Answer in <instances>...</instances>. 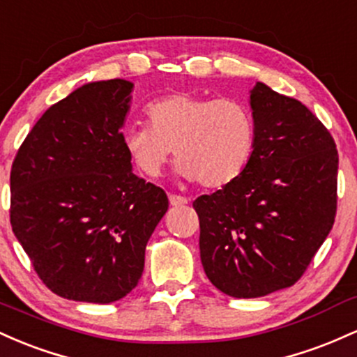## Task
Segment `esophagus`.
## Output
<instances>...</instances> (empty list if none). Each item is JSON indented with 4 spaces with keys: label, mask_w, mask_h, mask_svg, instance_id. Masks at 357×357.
Instances as JSON below:
<instances>
[{
    "label": "esophagus",
    "mask_w": 357,
    "mask_h": 357,
    "mask_svg": "<svg viewBox=\"0 0 357 357\" xmlns=\"http://www.w3.org/2000/svg\"><path fill=\"white\" fill-rule=\"evenodd\" d=\"M168 200H170L172 206H183V204L189 202V200H187V197H182V195H177V194H170V195H168Z\"/></svg>",
    "instance_id": "1"
}]
</instances>
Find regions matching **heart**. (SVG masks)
Wrapping results in <instances>:
<instances>
[{
	"instance_id": "b5f03b06",
	"label": "heart",
	"mask_w": 357,
	"mask_h": 357,
	"mask_svg": "<svg viewBox=\"0 0 357 357\" xmlns=\"http://www.w3.org/2000/svg\"><path fill=\"white\" fill-rule=\"evenodd\" d=\"M145 118L148 126L123 133V148L146 178L162 175L172 150L180 174L211 189L238 178L253 158L256 123L238 99L174 92L148 104Z\"/></svg>"
}]
</instances>
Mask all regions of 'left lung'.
Wrapping results in <instances>:
<instances>
[{
    "mask_svg": "<svg viewBox=\"0 0 357 357\" xmlns=\"http://www.w3.org/2000/svg\"><path fill=\"white\" fill-rule=\"evenodd\" d=\"M256 145L250 165L194 200L207 278L236 298L265 297L302 278L334 226L339 155L302 102L256 82L250 96Z\"/></svg>",
    "mask_w": 357,
    "mask_h": 357,
    "instance_id": "1",
    "label": "left lung"
}]
</instances>
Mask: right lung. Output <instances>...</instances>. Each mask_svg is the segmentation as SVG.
<instances>
[{
  "label": "right lung",
  "mask_w": 357,
  "mask_h": 357,
  "mask_svg": "<svg viewBox=\"0 0 357 357\" xmlns=\"http://www.w3.org/2000/svg\"><path fill=\"white\" fill-rule=\"evenodd\" d=\"M131 89L123 79L75 89L42 114L11 165V229L45 287L75 302L130 294L168 209L123 148Z\"/></svg>",
  "instance_id": "obj_1"
}]
</instances>
